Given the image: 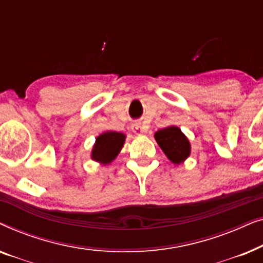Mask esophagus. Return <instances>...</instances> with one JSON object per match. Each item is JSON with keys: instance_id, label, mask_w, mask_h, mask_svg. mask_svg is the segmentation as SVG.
I'll return each instance as SVG.
<instances>
[{"instance_id": "1", "label": "esophagus", "mask_w": 263, "mask_h": 263, "mask_svg": "<svg viewBox=\"0 0 263 263\" xmlns=\"http://www.w3.org/2000/svg\"><path fill=\"white\" fill-rule=\"evenodd\" d=\"M132 129L136 135H140V134H142V133H143V128H142L141 123H134L132 125Z\"/></svg>"}]
</instances>
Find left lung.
I'll return each instance as SVG.
<instances>
[{"label": "left lung", "mask_w": 263, "mask_h": 263, "mask_svg": "<svg viewBox=\"0 0 263 263\" xmlns=\"http://www.w3.org/2000/svg\"><path fill=\"white\" fill-rule=\"evenodd\" d=\"M154 138L172 163L179 164L189 157L190 143L179 128L172 125L160 129L154 134Z\"/></svg>", "instance_id": "left-lung-1"}]
</instances>
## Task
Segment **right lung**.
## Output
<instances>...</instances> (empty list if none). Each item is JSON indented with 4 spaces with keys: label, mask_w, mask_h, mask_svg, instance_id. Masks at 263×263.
I'll use <instances>...</instances> for the list:
<instances>
[{
    "label": "right lung",
    "mask_w": 263,
    "mask_h": 263,
    "mask_svg": "<svg viewBox=\"0 0 263 263\" xmlns=\"http://www.w3.org/2000/svg\"><path fill=\"white\" fill-rule=\"evenodd\" d=\"M125 136L122 133L106 132L99 135L96 140L92 151V159L100 161L103 164H109L112 161L124 143Z\"/></svg>",
    "instance_id": "obj_1"
}]
</instances>
